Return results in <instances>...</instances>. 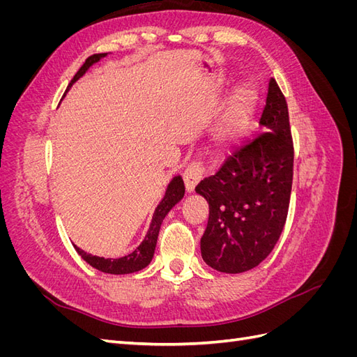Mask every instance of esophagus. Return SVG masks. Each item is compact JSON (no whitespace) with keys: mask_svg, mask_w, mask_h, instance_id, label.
<instances>
[{"mask_svg":"<svg viewBox=\"0 0 357 357\" xmlns=\"http://www.w3.org/2000/svg\"><path fill=\"white\" fill-rule=\"evenodd\" d=\"M204 174H205V169H204L201 162L199 160H192L189 167L186 168L185 174H183L188 192H193V189H195L198 183L202 180Z\"/></svg>","mask_w":357,"mask_h":357,"instance_id":"34e87169","label":"esophagus"}]
</instances>
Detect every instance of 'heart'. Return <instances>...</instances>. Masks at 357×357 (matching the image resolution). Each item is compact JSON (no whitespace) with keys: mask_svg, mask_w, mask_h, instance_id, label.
Segmentation results:
<instances>
[{"mask_svg":"<svg viewBox=\"0 0 357 357\" xmlns=\"http://www.w3.org/2000/svg\"><path fill=\"white\" fill-rule=\"evenodd\" d=\"M256 105V89L252 83H244L235 89L232 98L220 117L215 134L222 142H235L245 135L252 126Z\"/></svg>","mask_w":357,"mask_h":357,"instance_id":"b5f03b06","label":"heart"}]
</instances>
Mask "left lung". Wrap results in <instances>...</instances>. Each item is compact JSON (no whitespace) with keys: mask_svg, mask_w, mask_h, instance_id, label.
Here are the masks:
<instances>
[{"mask_svg":"<svg viewBox=\"0 0 357 357\" xmlns=\"http://www.w3.org/2000/svg\"><path fill=\"white\" fill-rule=\"evenodd\" d=\"M259 125L261 135L234 150L195 188L210 207L202 259L222 273H244L261 264L287 219L295 152L287 102L274 79Z\"/></svg>","mask_w":357,"mask_h":357,"instance_id":"left-lung-1","label":"left lung"}]
</instances>
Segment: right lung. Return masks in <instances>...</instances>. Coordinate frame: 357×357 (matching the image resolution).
Here are the masks:
<instances>
[{
    "instance_id": "right-lung-1",
    "label": "right lung",
    "mask_w": 357,
    "mask_h": 357,
    "mask_svg": "<svg viewBox=\"0 0 357 357\" xmlns=\"http://www.w3.org/2000/svg\"><path fill=\"white\" fill-rule=\"evenodd\" d=\"M102 56H105V53H95V55L89 56L88 59L84 61L83 66L80 67V70L74 74L73 80L70 82L68 88L70 89L73 83L75 80H79L82 75L88 71V68L92 66V63L98 62ZM185 195V183H183L181 177H174L172 181L169 183V186L167 189V193L164 199L160 201V204L158 205V208L153 214L152 219V225H150V229L146 235L144 241L139 244V247H137L132 253H129L123 257H117V259H104V257H98V256H92L89 253L83 252L82 248L75 247L77 253L88 262L91 266L100 269L102 273H109V274H131L135 271H139L144 266H147L152 261L153 253H155V247H156V241H158V234L160 229V223L164 220L165 215L168 214V211L174 207V205L183 198Z\"/></svg>"
}]
</instances>
